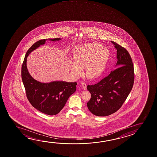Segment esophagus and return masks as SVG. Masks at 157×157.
<instances>
[{
  "label": "esophagus",
  "mask_w": 157,
  "mask_h": 157,
  "mask_svg": "<svg viewBox=\"0 0 157 157\" xmlns=\"http://www.w3.org/2000/svg\"><path fill=\"white\" fill-rule=\"evenodd\" d=\"M81 85L82 86V88H83L84 90L86 89V83H85V82H81Z\"/></svg>",
  "instance_id": "34e87169"
}]
</instances>
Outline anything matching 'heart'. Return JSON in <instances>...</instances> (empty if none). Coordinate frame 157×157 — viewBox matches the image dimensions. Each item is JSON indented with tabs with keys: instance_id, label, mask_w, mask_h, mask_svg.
Listing matches in <instances>:
<instances>
[{
	"instance_id": "b5f03b06",
	"label": "heart",
	"mask_w": 157,
	"mask_h": 157,
	"mask_svg": "<svg viewBox=\"0 0 157 157\" xmlns=\"http://www.w3.org/2000/svg\"><path fill=\"white\" fill-rule=\"evenodd\" d=\"M109 58V52L100 44L93 43L81 45L76 48L73 54V61L70 69L75 78L82 75V69L86 77L95 79L105 70Z\"/></svg>"
}]
</instances>
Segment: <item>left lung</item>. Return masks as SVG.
Here are the masks:
<instances>
[{
  "label": "left lung",
  "mask_w": 157,
  "mask_h": 157,
  "mask_svg": "<svg viewBox=\"0 0 157 157\" xmlns=\"http://www.w3.org/2000/svg\"><path fill=\"white\" fill-rule=\"evenodd\" d=\"M112 43L117 49V68L100 82L87 86L91 95L87 108L93 114L99 117L109 116L118 111L134 85V66L130 54L123 47L114 41Z\"/></svg>",
  "instance_id": "left-lung-1"
}]
</instances>
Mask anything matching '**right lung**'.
<instances>
[{
    "instance_id": "obj_1",
    "label": "right lung",
    "mask_w": 157,
    "mask_h": 157,
    "mask_svg": "<svg viewBox=\"0 0 157 157\" xmlns=\"http://www.w3.org/2000/svg\"><path fill=\"white\" fill-rule=\"evenodd\" d=\"M61 38L45 39L36 41L26 52L21 69V77L26 90V96L34 108L42 113L54 116L63 108L70 96L76 90L77 82L53 81L41 82L29 74L27 67V59L32 52L44 45L46 40L59 41Z\"/></svg>"
}]
</instances>
